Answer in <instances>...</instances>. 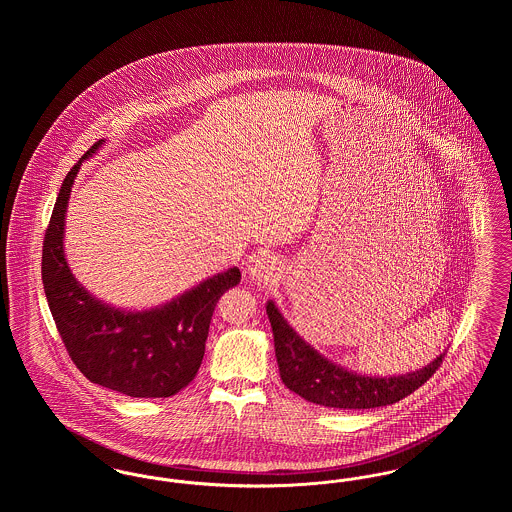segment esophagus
I'll return each instance as SVG.
<instances>
[{"label":"esophagus","mask_w":512,"mask_h":512,"mask_svg":"<svg viewBox=\"0 0 512 512\" xmlns=\"http://www.w3.org/2000/svg\"><path fill=\"white\" fill-rule=\"evenodd\" d=\"M280 272V265L278 261L272 257V255H259L255 257L249 267H247V274L251 280L255 282H268V280H274Z\"/></svg>","instance_id":"34e87169"}]
</instances>
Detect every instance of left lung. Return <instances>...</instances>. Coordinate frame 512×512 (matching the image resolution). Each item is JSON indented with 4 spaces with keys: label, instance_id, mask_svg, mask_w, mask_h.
Masks as SVG:
<instances>
[{
    "label": "left lung",
    "instance_id": "8db88e82",
    "mask_svg": "<svg viewBox=\"0 0 512 512\" xmlns=\"http://www.w3.org/2000/svg\"><path fill=\"white\" fill-rule=\"evenodd\" d=\"M280 378L303 399L334 409H374L401 401L438 370L445 353L420 370L401 376H363L322 357L282 317L274 301L267 303Z\"/></svg>",
    "mask_w": 512,
    "mask_h": 512
}]
</instances>
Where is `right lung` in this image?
Instances as JSON below:
<instances>
[{"mask_svg": "<svg viewBox=\"0 0 512 512\" xmlns=\"http://www.w3.org/2000/svg\"><path fill=\"white\" fill-rule=\"evenodd\" d=\"M90 147L63 180L42 249V282L49 311L76 368L94 384L130 397H171L197 374L209 324L220 295L240 284V268H228L169 303L121 311L101 303L76 282L65 259V213L74 178Z\"/></svg>", "mask_w": 512, "mask_h": 512, "instance_id": "right-lung-1", "label": "right lung"}]
</instances>
